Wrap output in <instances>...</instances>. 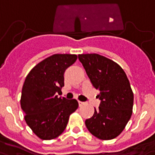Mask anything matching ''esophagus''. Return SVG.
<instances>
[{"mask_svg":"<svg viewBox=\"0 0 155 155\" xmlns=\"http://www.w3.org/2000/svg\"><path fill=\"white\" fill-rule=\"evenodd\" d=\"M79 106H83V105H85V104H86V103H85V102L79 101Z\"/></svg>","mask_w":155,"mask_h":155,"instance_id":"esophagus-1","label":"esophagus"}]
</instances>
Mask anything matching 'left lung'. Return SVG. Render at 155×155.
Returning a JSON list of instances; mask_svg holds the SVG:
<instances>
[{
	"label": "left lung",
	"mask_w": 155,
	"mask_h": 155,
	"mask_svg": "<svg viewBox=\"0 0 155 155\" xmlns=\"http://www.w3.org/2000/svg\"><path fill=\"white\" fill-rule=\"evenodd\" d=\"M91 83L99 91V108L85 121L87 130L101 140H111L123 131L131 118L134 93L126 72L116 62L97 54H79Z\"/></svg>",
	"instance_id": "1"
}]
</instances>
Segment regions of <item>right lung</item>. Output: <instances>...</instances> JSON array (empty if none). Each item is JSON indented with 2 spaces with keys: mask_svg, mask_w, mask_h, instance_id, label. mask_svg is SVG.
<instances>
[{
  "mask_svg": "<svg viewBox=\"0 0 155 155\" xmlns=\"http://www.w3.org/2000/svg\"><path fill=\"white\" fill-rule=\"evenodd\" d=\"M76 54H55L33 67L24 82L20 103L28 126L39 138L52 140L62 134L70 115L79 107L75 99L58 97L64 87V73Z\"/></svg>",
  "mask_w": 155,
  "mask_h": 155,
  "instance_id": "add662e5",
  "label": "right lung"
}]
</instances>
